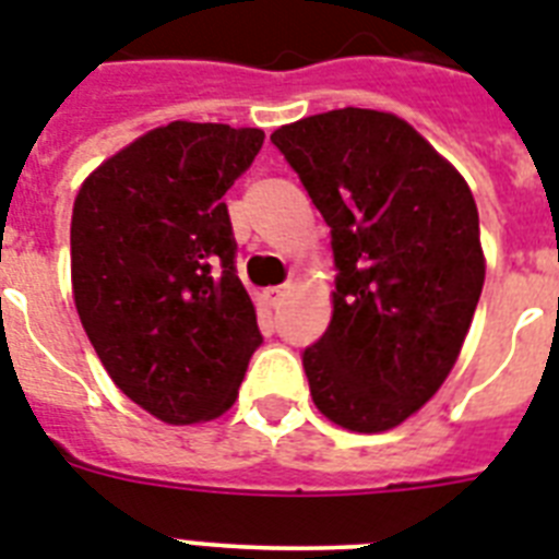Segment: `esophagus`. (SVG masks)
Returning <instances> with one entry per match:
<instances>
[{"label": "esophagus", "instance_id": "esophagus-1", "mask_svg": "<svg viewBox=\"0 0 559 559\" xmlns=\"http://www.w3.org/2000/svg\"><path fill=\"white\" fill-rule=\"evenodd\" d=\"M284 296H287V287H266V289H263V298H266V305H270V307H278L281 301H284Z\"/></svg>", "mask_w": 559, "mask_h": 559}]
</instances>
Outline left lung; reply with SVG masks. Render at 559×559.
Returning a JSON list of instances; mask_svg holds the SVG:
<instances>
[{
    "label": "left lung",
    "mask_w": 559,
    "mask_h": 559,
    "mask_svg": "<svg viewBox=\"0 0 559 559\" xmlns=\"http://www.w3.org/2000/svg\"><path fill=\"white\" fill-rule=\"evenodd\" d=\"M331 226L328 331L305 350L316 408L385 432L443 385L485 287L478 209L459 170L394 112L331 109L272 133Z\"/></svg>",
    "instance_id": "left-lung-1"
}]
</instances>
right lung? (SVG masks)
<instances>
[{
  "label": "right lung",
  "mask_w": 559,
  "mask_h": 559,
  "mask_svg": "<svg viewBox=\"0 0 559 559\" xmlns=\"http://www.w3.org/2000/svg\"><path fill=\"white\" fill-rule=\"evenodd\" d=\"M263 130L170 121L83 179L72 209V296L118 389L165 424L231 408L261 345L235 275L223 193Z\"/></svg>",
  "instance_id": "add662e5"
}]
</instances>
